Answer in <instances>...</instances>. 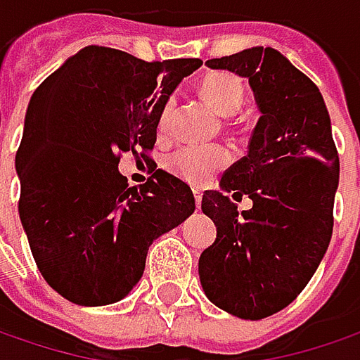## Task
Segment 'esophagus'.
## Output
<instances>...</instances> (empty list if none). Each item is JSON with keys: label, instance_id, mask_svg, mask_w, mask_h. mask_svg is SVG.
Returning <instances> with one entry per match:
<instances>
[{"label": "esophagus", "instance_id": "1", "mask_svg": "<svg viewBox=\"0 0 360 360\" xmlns=\"http://www.w3.org/2000/svg\"><path fill=\"white\" fill-rule=\"evenodd\" d=\"M193 197H195V205H197V210H199V205H201V197H203V193H201L199 189H193Z\"/></svg>", "mask_w": 360, "mask_h": 360}]
</instances>
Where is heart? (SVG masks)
Segmentation results:
<instances>
[{
	"label": "heart",
	"mask_w": 360,
	"mask_h": 360,
	"mask_svg": "<svg viewBox=\"0 0 360 360\" xmlns=\"http://www.w3.org/2000/svg\"><path fill=\"white\" fill-rule=\"evenodd\" d=\"M201 92L221 115L227 117L236 115L245 101L243 80L231 72H213L205 76L201 82ZM175 106H177L175 96L167 98V102L161 106L157 120V129L161 134L171 131ZM227 161H229V150L221 145H185L169 155L167 167L177 177L191 185H205L213 179L217 171L226 167Z\"/></svg>",
	"instance_id": "1"
}]
</instances>
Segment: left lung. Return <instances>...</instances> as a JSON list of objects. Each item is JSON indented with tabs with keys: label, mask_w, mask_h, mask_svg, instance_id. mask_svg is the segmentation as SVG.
I'll list each match as a JSON object with an SVG mask.
<instances>
[{
	"label": "left lung",
	"mask_w": 360,
	"mask_h": 360,
	"mask_svg": "<svg viewBox=\"0 0 360 360\" xmlns=\"http://www.w3.org/2000/svg\"><path fill=\"white\" fill-rule=\"evenodd\" d=\"M205 64L248 78L262 117L221 191L203 193L217 238L199 258V280L217 308L259 321L286 308L326 254L338 153L321 90L286 56L258 46ZM227 193L248 195L252 210L240 214Z\"/></svg>",
	"instance_id": "left-lung-1"
}]
</instances>
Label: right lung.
Here are the masks:
<instances>
[{
    "instance_id": "1",
    "label": "right lung",
    "mask_w": 360,
    "mask_h": 360,
    "mask_svg": "<svg viewBox=\"0 0 360 360\" xmlns=\"http://www.w3.org/2000/svg\"><path fill=\"white\" fill-rule=\"evenodd\" d=\"M199 66L88 46L32 94L15 155L18 210L38 270L66 300H122L150 243L195 211L191 187L175 175L157 169L129 187L118 161L133 153L149 163L161 106Z\"/></svg>"
}]
</instances>
